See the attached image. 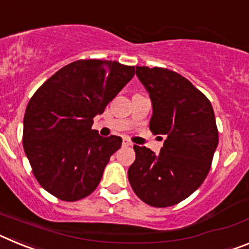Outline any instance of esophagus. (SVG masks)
Returning a JSON list of instances; mask_svg holds the SVG:
<instances>
[{
  "mask_svg": "<svg viewBox=\"0 0 249 249\" xmlns=\"http://www.w3.org/2000/svg\"><path fill=\"white\" fill-rule=\"evenodd\" d=\"M123 146H132V142L127 138H123Z\"/></svg>",
  "mask_w": 249,
  "mask_h": 249,
  "instance_id": "34e87169",
  "label": "esophagus"
}]
</instances>
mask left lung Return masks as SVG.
Masks as SVG:
<instances>
[{
    "label": "left lung",
    "mask_w": 249,
    "mask_h": 249,
    "mask_svg": "<svg viewBox=\"0 0 249 249\" xmlns=\"http://www.w3.org/2000/svg\"><path fill=\"white\" fill-rule=\"evenodd\" d=\"M136 74L152 102L149 129L166 140L158 155L133 146L129 183L149 206H175L190 197L210 172L218 146L214 112L208 98L177 72L137 66Z\"/></svg>",
    "instance_id": "obj_1"
}]
</instances>
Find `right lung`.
<instances>
[{"label": "right lung", "instance_id": "add662e5", "mask_svg": "<svg viewBox=\"0 0 249 249\" xmlns=\"http://www.w3.org/2000/svg\"><path fill=\"white\" fill-rule=\"evenodd\" d=\"M135 76L133 66L80 59L62 67L32 96L23 118V149L38 183L57 198L73 202L91 195L118 136L92 129L118 92Z\"/></svg>", "mask_w": 249, "mask_h": 249}]
</instances>
